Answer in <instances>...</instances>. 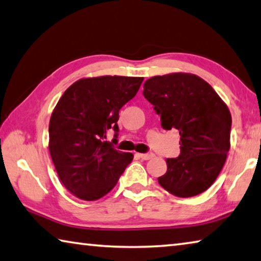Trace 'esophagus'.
Here are the masks:
<instances>
[{"instance_id":"esophagus-1","label":"esophagus","mask_w":261,"mask_h":261,"mask_svg":"<svg viewBox=\"0 0 261 261\" xmlns=\"http://www.w3.org/2000/svg\"><path fill=\"white\" fill-rule=\"evenodd\" d=\"M139 157L141 159H143V161H149V159H151L154 157V154L152 152H148V153H140Z\"/></svg>"}]
</instances>
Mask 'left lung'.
<instances>
[{
  "label": "left lung",
  "instance_id": "left-lung-1",
  "mask_svg": "<svg viewBox=\"0 0 261 261\" xmlns=\"http://www.w3.org/2000/svg\"><path fill=\"white\" fill-rule=\"evenodd\" d=\"M143 96L161 116L162 127L180 133V154L167 158L158 182L177 197L208 189L220 174L230 148L231 116L211 86L199 76L172 73L144 82Z\"/></svg>",
  "mask_w": 261,
  "mask_h": 261
}]
</instances>
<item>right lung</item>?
Masks as SVG:
<instances>
[{
    "instance_id": "add662e5",
    "label": "right lung",
    "mask_w": 261,
    "mask_h": 261,
    "mask_svg": "<svg viewBox=\"0 0 261 261\" xmlns=\"http://www.w3.org/2000/svg\"><path fill=\"white\" fill-rule=\"evenodd\" d=\"M143 77H88L68 87L49 122V151L65 188L77 198L96 200L117 185L133 153L114 149L107 141L119 111L138 93Z\"/></svg>"
}]
</instances>
